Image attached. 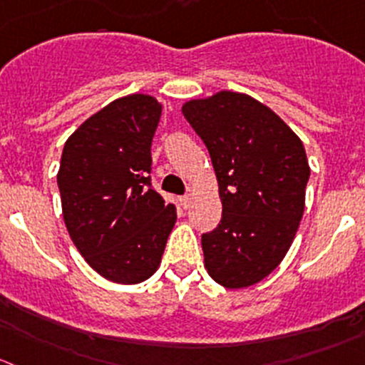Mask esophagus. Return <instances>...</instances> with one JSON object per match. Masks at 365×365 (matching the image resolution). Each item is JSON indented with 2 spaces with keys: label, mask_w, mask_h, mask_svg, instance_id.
<instances>
[{
  "label": "esophagus",
  "mask_w": 365,
  "mask_h": 365,
  "mask_svg": "<svg viewBox=\"0 0 365 365\" xmlns=\"http://www.w3.org/2000/svg\"><path fill=\"white\" fill-rule=\"evenodd\" d=\"M179 202H180V206L185 207V210H188V207H190V204H192V197H190V195L180 197V199H179Z\"/></svg>",
  "instance_id": "34e87169"
}]
</instances>
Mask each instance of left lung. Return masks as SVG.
Here are the masks:
<instances>
[{
  "instance_id": "8db88e82",
  "label": "left lung",
  "mask_w": 365,
  "mask_h": 365,
  "mask_svg": "<svg viewBox=\"0 0 365 365\" xmlns=\"http://www.w3.org/2000/svg\"><path fill=\"white\" fill-rule=\"evenodd\" d=\"M182 114L210 152L222 220L202 235L207 274L225 289L269 276L292 245L310 177L303 141L244 93L190 100Z\"/></svg>"
}]
</instances>
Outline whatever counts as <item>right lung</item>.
Returning a JSON list of instances; mask_svg holds the SVG:
<instances>
[{"instance_id": "add662e5", "label": "right lung", "mask_w": 365, "mask_h": 365, "mask_svg": "<svg viewBox=\"0 0 365 365\" xmlns=\"http://www.w3.org/2000/svg\"><path fill=\"white\" fill-rule=\"evenodd\" d=\"M161 103L118 98L68 138L57 185L73 244L106 279L136 284L158 270L177 220L150 185L152 138Z\"/></svg>"}]
</instances>
